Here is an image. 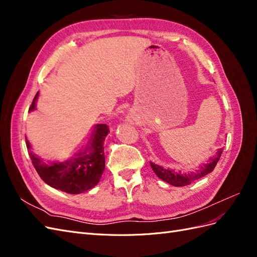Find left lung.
<instances>
[{"mask_svg": "<svg viewBox=\"0 0 257 257\" xmlns=\"http://www.w3.org/2000/svg\"><path fill=\"white\" fill-rule=\"evenodd\" d=\"M222 152H223V148L217 149L216 153L213 155V157L209 158V161L207 163H205V164H200L198 169L190 173H182L181 170L175 172L174 169L164 168L158 164H155L153 162H150V165L155 175H157L160 179H162L163 181H165L174 186H184V185H189L192 182L196 181L198 179L203 178L206 175L211 173L214 169L216 163L219 162Z\"/></svg>", "mask_w": 257, "mask_h": 257, "instance_id": "1", "label": "left lung"}]
</instances>
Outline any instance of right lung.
<instances>
[{
	"label": "right lung",
	"mask_w": 257,
	"mask_h": 257,
	"mask_svg": "<svg viewBox=\"0 0 257 257\" xmlns=\"http://www.w3.org/2000/svg\"><path fill=\"white\" fill-rule=\"evenodd\" d=\"M37 98L38 92L29 111L36 109ZM108 133L109 130L106 124H96L84 149L64 162L46 163L31 151L27 137L26 144L36 172L45 183L68 194H80L94 188L102 178L105 169L104 142Z\"/></svg>",
	"instance_id": "obj_1"
}]
</instances>
